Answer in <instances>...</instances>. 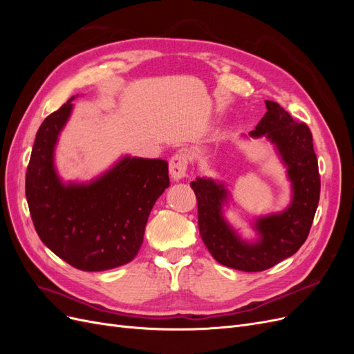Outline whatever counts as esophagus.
Masks as SVG:
<instances>
[{
	"label": "esophagus",
	"mask_w": 354,
	"mask_h": 354,
	"mask_svg": "<svg viewBox=\"0 0 354 354\" xmlns=\"http://www.w3.org/2000/svg\"><path fill=\"white\" fill-rule=\"evenodd\" d=\"M169 174L176 181L185 178L187 174V156L183 152H177L169 159Z\"/></svg>",
	"instance_id": "34e87169"
}]
</instances>
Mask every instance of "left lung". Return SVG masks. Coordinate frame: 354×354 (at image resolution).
Instances as JSON below:
<instances>
[{"mask_svg": "<svg viewBox=\"0 0 354 354\" xmlns=\"http://www.w3.org/2000/svg\"><path fill=\"white\" fill-rule=\"evenodd\" d=\"M267 112L251 137H266L274 145L291 181L292 201L277 214L259 217L255 242L243 241L223 216L229 192L221 181L201 178L192 181L198 201L201 238L220 264L243 272H263L295 254L307 236L320 196V176L313 137L304 122H297L282 106L266 100Z\"/></svg>", "mask_w": 354, "mask_h": 354, "instance_id": "1", "label": "left lung"}]
</instances>
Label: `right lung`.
<instances>
[{
  "label": "right lung",
  "mask_w": 354,
  "mask_h": 354,
  "mask_svg": "<svg viewBox=\"0 0 354 354\" xmlns=\"http://www.w3.org/2000/svg\"><path fill=\"white\" fill-rule=\"evenodd\" d=\"M73 99L39 127L26 171V201L47 248L75 269L111 270L140 250L149 214L169 186L168 162L124 156L90 183H63L55 147Z\"/></svg>",
  "instance_id": "obj_1"
}]
</instances>
